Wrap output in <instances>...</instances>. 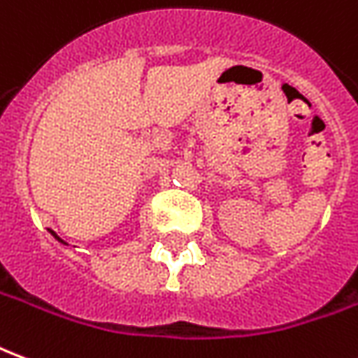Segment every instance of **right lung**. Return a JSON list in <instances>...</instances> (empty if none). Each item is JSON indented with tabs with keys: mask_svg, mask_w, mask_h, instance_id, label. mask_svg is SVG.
Returning a JSON list of instances; mask_svg holds the SVG:
<instances>
[{
	"mask_svg": "<svg viewBox=\"0 0 358 358\" xmlns=\"http://www.w3.org/2000/svg\"><path fill=\"white\" fill-rule=\"evenodd\" d=\"M52 235H53V237H55V239H57V241H62V239H59V237H57V235H55V233H53V231H52ZM62 243H63V241H62Z\"/></svg>",
	"mask_w": 358,
	"mask_h": 358,
	"instance_id": "1",
	"label": "right lung"
}]
</instances>
